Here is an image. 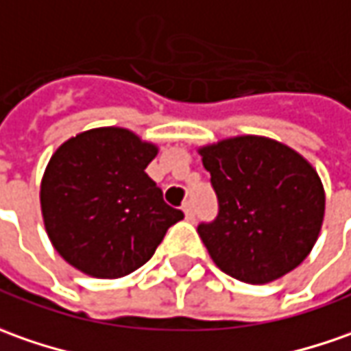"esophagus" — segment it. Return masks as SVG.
<instances>
[{"instance_id": "34e87169", "label": "esophagus", "mask_w": 351, "mask_h": 351, "mask_svg": "<svg viewBox=\"0 0 351 351\" xmlns=\"http://www.w3.org/2000/svg\"><path fill=\"white\" fill-rule=\"evenodd\" d=\"M182 212L186 215V219H194V206H192V202H184Z\"/></svg>"}]
</instances>
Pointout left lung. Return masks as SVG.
Returning a JSON list of instances; mask_svg holds the SVG:
<instances>
[{"label": "left lung", "instance_id": "left-lung-1", "mask_svg": "<svg viewBox=\"0 0 351 351\" xmlns=\"http://www.w3.org/2000/svg\"><path fill=\"white\" fill-rule=\"evenodd\" d=\"M219 213L198 235L221 272L270 284L307 258L324 219V186L303 155L264 136L199 147Z\"/></svg>", "mask_w": 351, "mask_h": 351}]
</instances>
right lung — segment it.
I'll list each match as a JSON object with an SVG mask.
<instances>
[{"label": "right lung", "instance_id": "1", "mask_svg": "<svg viewBox=\"0 0 351 351\" xmlns=\"http://www.w3.org/2000/svg\"><path fill=\"white\" fill-rule=\"evenodd\" d=\"M159 153L126 128L64 141L40 182L44 227L58 254L91 278L128 276L152 258L184 213L167 206L145 169Z\"/></svg>", "mask_w": 351, "mask_h": 351}]
</instances>
